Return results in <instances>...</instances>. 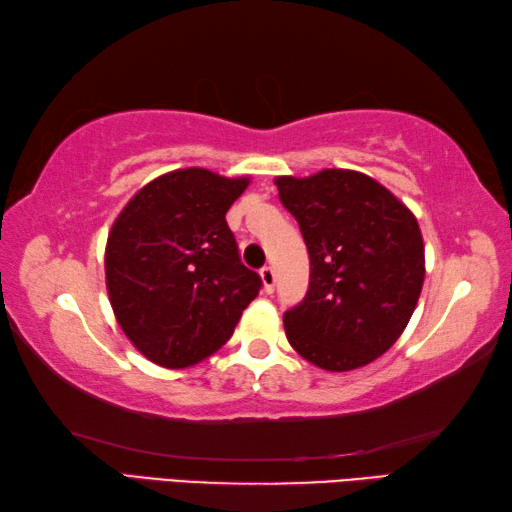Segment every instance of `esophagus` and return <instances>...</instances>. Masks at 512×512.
I'll return each mask as SVG.
<instances>
[{
    "mask_svg": "<svg viewBox=\"0 0 512 512\" xmlns=\"http://www.w3.org/2000/svg\"><path fill=\"white\" fill-rule=\"evenodd\" d=\"M259 275H262V284H264V291L266 293H273L275 289V271L271 266H264L262 271H259Z\"/></svg>",
    "mask_w": 512,
    "mask_h": 512,
    "instance_id": "34e87169",
    "label": "esophagus"
}]
</instances>
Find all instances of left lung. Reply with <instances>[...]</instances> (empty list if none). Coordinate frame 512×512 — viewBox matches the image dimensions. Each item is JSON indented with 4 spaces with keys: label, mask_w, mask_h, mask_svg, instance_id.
<instances>
[{
    "label": "left lung",
    "mask_w": 512,
    "mask_h": 512,
    "mask_svg": "<svg viewBox=\"0 0 512 512\" xmlns=\"http://www.w3.org/2000/svg\"><path fill=\"white\" fill-rule=\"evenodd\" d=\"M309 250V289L284 314L291 348L314 366L345 372L400 339L424 282L418 219L366 173L323 169L275 178Z\"/></svg>",
    "instance_id": "left-lung-1"
}]
</instances>
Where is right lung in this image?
Instances as JSON below:
<instances>
[{
	"label": "right lung",
	"instance_id": "obj_1",
	"mask_svg": "<svg viewBox=\"0 0 512 512\" xmlns=\"http://www.w3.org/2000/svg\"><path fill=\"white\" fill-rule=\"evenodd\" d=\"M248 183L201 167L164 173L112 223V311L135 348L162 368H189L214 354L262 289L225 223Z\"/></svg>",
	"mask_w": 512,
	"mask_h": 512
}]
</instances>
